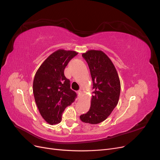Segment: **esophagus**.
<instances>
[{
  "mask_svg": "<svg viewBox=\"0 0 160 160\" xmlns=\"http://www.w3.org/2000/svg\"><path fill=\"white\" fill-rule=\"evenodd\" d=\"M77 95H78V98H81V95H82V92L81 91H77Z\"/></svg>",
  "mask_w": 160,
  "mask_h": 160,
  "instance_id": "1",
  "label": "esophagus"
}]
</instances>
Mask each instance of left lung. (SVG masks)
Listing matches in <instances>:
<instances>
[{
	"label": "left lung",
	"instance_id": "left-lung-1",
	"mask_svg": "<svg viewBox=\"0 0 160 160\" xmlns=\"http://www.w3.org/2000/svg\"><path fill=\"white\" fill-rule=\"evenodd\" d=\"M82 56L88 63L94 91L89 111L79 118L84 123L98 124L107 119L118 105L120 80L112 61L102 51L89 50Z\"/></svg>",
	"mask_w": 160,
	"mask_h": 160
}]
</instances>
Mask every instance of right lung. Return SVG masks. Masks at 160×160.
Instances as JSON below:
<instances>
[{
  "label": "right lung",
  "mask_w": 160,
  "mask_h": 160,
  "mask_svg": "<svg viewBox=\"0 0 160 160\" xmlns=\"http://www.w3.org/2000/svg\"><path fill=\"white\" fill-rule=\"evenodd\" d=\"M78 52L58 49L48 57L36 72L32 91L38 111L46 122L55 125L61 122L65 109L75 101L77 94L70 88V81L64 70Z\"/></svg>",
  "instance_id": "1"
}]
</instances>
